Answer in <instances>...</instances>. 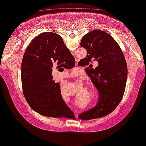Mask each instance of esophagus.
Here are the masks:
<instances>
[{
	"label": "esophagus",
	"instance_id": "obj_1",
	"mask_svg": "<svg viewBox=\"0 0 146 146\" xmlns=\"http://www.w3.org/2000/svg\"><path fill=\"white\" fill-rule=\"evenodd\" d=\"M75 115H76V116H77V114H76H76H75Z\"/></svg>",
	"mask_w": 146,
	"mask_h": 146
}]
</instances>
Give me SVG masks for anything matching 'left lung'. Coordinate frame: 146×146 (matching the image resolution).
I'll return each mask as SVG.
<instances>
[{
  "instance_id": "obj_1",
  "label": "left lung",
  "mask_w": 146,
  "mask_h": 146,
  "mask_svg": "<svg viewBox=\"0 0 146 146\" xmlns=\"http://www.w3.org/2000/svg\"><path fill=\"white\" fill-rule=\"evenodd\" d=\"M81 46L87 50V54L78 62L79 66H88L93 61L98 63L94 70L85 69L99 96L94 107L78 116L80 119L88 120L103 117L117 107L125 91L127 68L119 45L104 31L97 30L87 33L81 39Z\"/></svg>"
}]
</instances>
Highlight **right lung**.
Instances as JSON below:
<instances>
[{
  "label": "right lung",
  "mask_w": 146,
  "mask_h": 146,
  "mask_svg": "<svg viewBox=\"0 0 146 146\" xmlns=\"http://www.w3.org/2000/svg\"><path fill=\"white\" fill-rule=\"evenodd\" d=\"M47 40H46V39ZM70 69L75 60L62 37L44 32L34 39L26 49L21 64L23 95L30 107L40 115L70 117L74 113L62 99L60 85L52 75L53 63Z\"/></svg>",
  "instance_id": "obj_1"
}]
</instances>
